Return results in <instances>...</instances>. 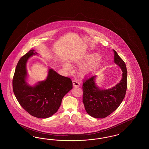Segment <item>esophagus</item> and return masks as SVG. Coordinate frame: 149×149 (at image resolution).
Instances as JSON below:
<instances>
[{
	"label": "esophagus",
	"mask_w": 149,
	"mask_h": 149,
	"mask_svg": "<svg viewBox=\"0 0 149 149\" xmlns=\"http://www.w3.org/2000/svg\"><path fill=\"white\" fill-rule=\"evenodd\" d=\"M72 85L74 87H78L80 86V83L77 80H73L72 81Z\"/></svg>",
	"instance_id": "34e87169"
}]
</instances>
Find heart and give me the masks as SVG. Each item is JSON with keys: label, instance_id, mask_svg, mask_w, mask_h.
Masks as SVG:
<instances>
[{"label": "heart", "instance_id": "b5f03b06", "mask_svg": "<svg viewBox=\"0 0 149 149\" xmlns=\"http://www.w3.org/2000/svg\"><path fill=\"white\" fill-rule=\"evenodd\" d=\"M103 56L101 54L87 53L82 58L81 63L83 64L79 68L80 73L84 76L92 75L97 70L98 68L101 64ZM64 68L66 70H70V67L65 63Z\"/></svg>", "mask_w": 149, "mask_h": 149}]
</instances>
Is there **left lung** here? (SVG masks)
<instances>
[{"instance_id": "1", "label": "left lung", "mask_w": 149, "mask_h": 149, "mask_svg": "<svg viewBox=\"0 0 149 149\" xmlns=\"http://www.w3.org/2000/svg\"><path fill=\"white\" fill-rule=\"evenodd\" d=\"M114 62L122 71V79L115 86L102 89L96 82L97 76L83 83L82 102L87 113L93 118H104L113 112L123 101L127 87V70L125 63L113 49Z\"/></svg>"}]
</instances>
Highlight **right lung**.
I'll return each instance as SVG.
<instances>
[{
  "label": "right lung",
  "mask_w": 149,
  "mask_h": 149,
  "mask_svg": "<svg viewBox=\"0 0 149 149\" xmlns=\"http://www.w3.org/2000/svg\"><path fill=\"white\" fill-rule=\"evenodd\" d=\"M38 54L35 50L31 49L21 58L16 67L13 87L21 106L31 116L44 119L56 113L63 98L72 90V82L70 78L49 68L46 80L30 85L27 81L26 64L31 56Z\"/></svg>",
  "instance_id": "obj_1"
}]
</instances>
